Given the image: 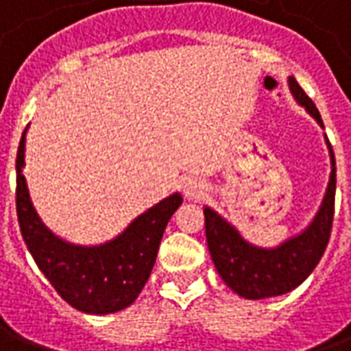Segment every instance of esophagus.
<instances>
[{
  "mask_svg": "<svg viewBox=\"0 0 351 351\" xmlns=\"http://www.w3.org/2000/svg\"><path fill=\"white\" fill-rule=\"evenodd\" d=\"M182 191L188 199H199L205 193V184L197 178H186L182 182Z\"/></svg>",
  "mask_w": 351,
  "mask_h": 351,
  "instance_id": "esophagus-1",
  "label": "esophagus"
}]
</instances>
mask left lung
<instances>
[{"label": "left lung", "mask_w": 351, "mask_h": 351, "mask_svg": "<svg viewBox=\"0 0 351 351\" xmlns=\"http://www.w3.org/2000/svg\"><path fill=\"white\" fill-rule=\"evenodd\" d=\"M287 86L293 99L324 130V122L316 105L302 92L295 77H287ZM324 137L331 160V175L325 188L324 199L317 206L314 218L308 221V226L299 233L287 237L286 241L271 248L256 246L250 241H246L241 235V231L221 214L216 213L210 206H203L206 244L214 267L221 280L244 299H267V297L289 293L308 278L310 272L316 269V265L324 256L325 246L331 235L335 188H337L335 154L327 135Z\"/></svg>", "instance_id": "1"}]
</instances>
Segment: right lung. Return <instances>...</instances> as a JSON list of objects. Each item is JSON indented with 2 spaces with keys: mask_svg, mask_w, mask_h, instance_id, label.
I'll return each instance as SVG.
<instances>
[{
  "mask_svg": "<svg viewBox=\"0 0 351 351\" xmlns=\"http://www.w3.org/2000/svg\"><path fill=\"white\" fill-rule=\"evenodd\" d=\"M27 128L16 154V213L27 250L73 308L95 316L128 308L152 272L163 231L182 205V195L175 191L161 199L110 241L90 246L69 243L43 221L29 195L24 176Z\"/></svg>",
  "mask_w": 351,
  "mask_h": 351,
  "instance_id": "add662e5",
  "label": "right lung"
}]
</instances>
